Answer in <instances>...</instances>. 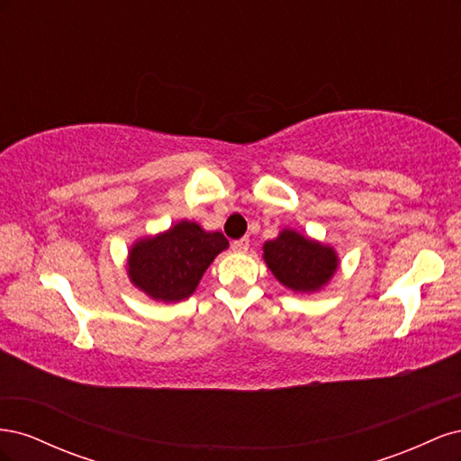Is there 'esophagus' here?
<instances>
[{"mask_svg": "<svg viewBox=\"0 0 461 461\" xmlns=\"http://www.w3.org/2000/svg\"><path fill=\"white\" fill-rule=\"evenodd\" d=\"M248 248H249V239H248V236H244V239H240V240H234L232 242L234 252H246Z\"/></svg>", "mask_w": 461, "mask_h": 461, "instance_id": "1", "label": "esophagus"}]
</instances>
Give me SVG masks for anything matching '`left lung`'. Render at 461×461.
Returning <instances> with one entry per match:
<instances>
[{
    "mask_svg": "<svg viewBox=\"0 0 461 461\" xmlns=\"http://www.w3.org/2000/svg\"><path fill=\"white\" fill-rule=\"evenodd\" d=\"M263 258L278 281L296 292L319 290L339 267L332 248L294 230H283L278 239L265 242Z\"/></svg>",
    "mask_w": 461,
    "mask_h": 461,
    "instance_id": "1",
    "label": "left lung"
}]
</instances>
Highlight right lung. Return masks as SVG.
Wrapping results in <instances>:
<instances>
[{
  "instance_id": "1",
  "label": "right lung",
  "mask_w": 461,
  "mask_h": 461,
  "mask_svg": "<svg viewBox=\"0 0 461 461\" xmlns=\"http://www.w3.org/2000/svg\"><path fill=\"white\" fill-rule=\"evenodd\" d=\"M227 246L222 232H205L196 222L180 221L156 239L132 246L129 276L151 298L185 300L196 290L209 263Z\"/></svg>"
}]
</instances>
